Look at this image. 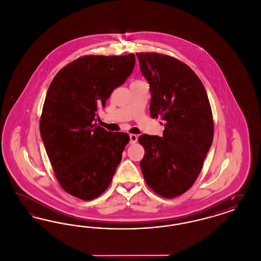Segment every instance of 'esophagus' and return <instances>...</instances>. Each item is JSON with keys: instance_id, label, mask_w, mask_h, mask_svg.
I'll list each match as a JSON object with an SVG mask.
<instances>
[{"instance_id": "1", "label": "esophagus", "mask_w": 261, "mask_h": 261, "mask_svg": "<svg viewBox=\"0 0 261 261\" xmlns=\"http://www.w3.org/2000/svg\"><path fill=\"white\" fill-rule=\"evenodd\" d=\"M137 141H138V136L135 134H131L130 135V144L133 145V144H136Z\"/></svg>"}]
</instances>
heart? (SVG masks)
<instances>
[{
    "instance_id": "1",
    "label": "heart",
    "mask_w": 261,
    "mask_h": 261,
    "mask_svg": "<svg viewBox=\"0 0 261 261\" xmlns=\"http://www.w3.org/2000/svg\"><path fill=\"white\" fill-rule=\"evenodd\" d=\"M135 82H142V81H138V80H137V81H135Z\"/></svg>"
}]
</instances>
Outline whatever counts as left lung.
I'll return each instance as SVG.
<instances>
[{"instance_id":"8db88e82","label":"left lung","mask_w":261,"mask_h":261,"mask_svg":"<svg viewBox=\"0 0 261 261\" xmlns=\"http://www.w3.org/2000/svg\"><path fill=\"white\" fill-rule=\"evenodd\" d=\"M136 55L149 84L150 116L164 122L163 136L138 139L145 149L142 173L154 193L173 199L193 186L202 169L214 134L211 103L198 75L184 62L158 53Z\"/></svg>"}]
</instances>
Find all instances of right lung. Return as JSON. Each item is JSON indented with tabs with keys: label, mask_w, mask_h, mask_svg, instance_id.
Instances as JSON below:
<instances>
[{
	"label": "right lung",
	"mask_w": 261,
	"mask_h": 261,
	"mask_svg": "<svg viewBox=\"0 0 261 261\" xmlns=\"http://www.w3.org/2000/svg\"><path fill=\"white\" fill-rule=\"evenodd\" d=\"M135 55L84 56L62 68L50 83L40 134L55 176L69 195L98 198L110 186L130 138L97 124L98 108L130 76Z\"/></svg>",
	"instance_id": "right-lung-1"
}]
</instances>
